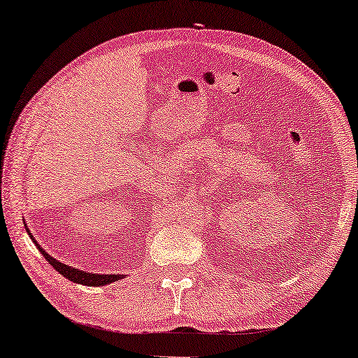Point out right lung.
Masks as SVG:
<instances>
[{"instance_id":"add662e5","label":"right lung","mask_w":358,"mask_h":358,"mask_svg":"<svg viewBox=\"0 0 358 358\" xmlns=\"http://www.w3.org/2000/svg\"><path fill=\"white\" fill-rule=\"evenodd\" d=\"M24 224H26V222H24ZM26 231L29 233L27 227H26ZM29 234H31V233H29ZM31 239L34 241V244L37 246L38 251H41L42 256L47 259L48 264H50V266L55 268L57 272H60L63 277H66L68 280H71L75 283H81V285H87V287H102V285H109V283H112V282L124 278L122 273H107V275H106V273H90V272L80 271V268L66 266V264L57 261V259H53L50 254H47L45 251H43V249L41 248V244H37L36 239L32 238V234H31Z\"/></svg>"}]
</instances>
